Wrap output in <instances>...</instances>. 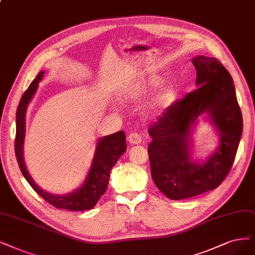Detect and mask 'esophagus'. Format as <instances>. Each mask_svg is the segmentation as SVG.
<instances>
[{
  "label": "esophagus",
  "instance_id": "esophagus-1",
  "mask_svg": "<svg viewBox=\"0 0 255 255\" xmlns=\"http://www.w3.org/2000/svg\"><path fill=\"white\" fill-rule=\"evenodd\" d=\"M128 142L131 145H137L142 143V136L137 133H131L128 135Z\"/></svg>",
  "mask_w": 255,
  "mask_h": 255
}]
</instances>
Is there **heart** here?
Returning a JSON list of instances; mask_svg holds the SVG:
<instances>
[{
	"label": "heart",
	"mask_w": 255,
	"mask_h": 255,
	"mask_svg": "<svg viewBox=\"0 0 255 255\" xmlns=\"http://www.w3.org/2000/svg\"><path fill=\"white\" fill-rule=\"evenodd\" d=\"M164 81V78L159 74H148L139 77L129 83L127 86L122 90V100L138 99L145 96L151 90L157 88ZM178 99V87L177 85L170 82L158 87L151 100L150 108L154 113H162L170 109Z\"/></svg>",
	"instance_id": "1"
}]
</instances>
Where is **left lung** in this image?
Masks as SVG:
<instances>
[{"label":"left lung","instance_id":"1","mask_svg":"<svg viewBox=\"0 0 255 255\" xmlns=\"http://www.w3.org/2000/svg\"><path fill=\"white\" fill-rule=\"evenodd\" d=\"M197 89L168 109L150 127L151 176L168 199L184 200L218 188L229 173L243 132V117L230 73L215 58L196 55ZM202 114L219 134L205 161L192 158V133Z\"/></svg>","mask_w":255,"mask_h":255}]
</instances>
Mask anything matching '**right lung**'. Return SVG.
<instances>
[{"label":"right lung","instance_id":"obj_1","mask_svg":"<svg viewBox=\"0 0 255 255\" xmlns=\"http://www.w3.org/2000/svg\"><path fill=\"white\" fill-rule=\"evenodd\" d=\"M45 71L42 70L32 81L30 86L25 91L16 109V132L14 142V151L16 161L26 181L33 188V190L43 199L54 206L55 208L70 211H84L93 208L101 196L106 192L109 183L110 170L117 164L119 158L124 154L127 149L126 136L124 131L98 138L96 151L92 158L89 171L83 184L77 189L66 194H53L43 190L33 181L28 172L24 162V139L26 131V112L34 94L39 88Z\"/></svg>","mask_w":255,"mask_h":255}]
</instances>
